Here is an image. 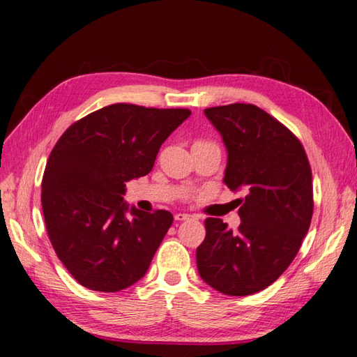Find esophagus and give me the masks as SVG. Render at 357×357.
<instances>
[{"mask_svg": "<svg viewBox=\"0 0 357 357\" xmlns=\"http://www.w3.org/2000/svg\"><path fill=\"white\" fill-rule=\"evenodd\" d=\"M192 218H193V216L188 215V213H176V215H174V220H176V221H188Z\"/></svg>", "mask_w": 357, "mask_h": 357, "instance_id": "1", "label": "esophagus"}]
</instances>
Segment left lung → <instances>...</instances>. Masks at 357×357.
Wrapping results in <instances>:
<instances>
[{
  "mask_svg": "<svg viewBox=\"0 0 357 357\" xmlns=\"http://www.w3.org/2000/svg\"><path fill=\"white\" fill-rule=\"evenodd\" d=\"M227 149L225 183L246 192L241 225L227 229L206 220L197 249L202 280L226 296H250L268 288L294 260L311 225L312 173L298 137L275 117L250 103L206 108Z\"/></svg>",
  "mask_w": 357,
  "mask_h": 357,
  "instance_id": "left-lung-1",
  "label": "left lung"
}]
</instances>
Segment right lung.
<instances>
[{
    "label": "right lung",
    "instance_id": "add662e5",
    "mask_svg": "<svg viewBox=\"0 0 357 357\" xmlns=\"http://www.w3.org/2000/svg\"><path fill=\"white\" fill-rule=\"evenodd\" d=\"M190 114L114 103L74 122L55 144L41 183L45 225L82 286L117 292L145 275L173 215L132 207L127 216L125 183L151 172L160 145Z\"/></svg>",
    "mask_w": 357,
    "mask_h": 357
}]
</instances>
